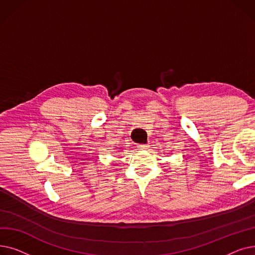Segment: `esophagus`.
<instances>
[{
  "label": "esophagus",
  "instance_id": "obj_1",
  "mask_svg": "<svg viewBox=\"0 0 255 255\" xmlns=\"http://www.w3.org/2000/svg\"><path fill=\"white\" fill-rule=\"evenodd\" d=\"M137 146H138V148L139 149H141V150H144V149H146V148H148V143H138L137 144Z\"/></svg>",
  "mask_w": 255,
  "mask_h": 255
}]
</instances>
